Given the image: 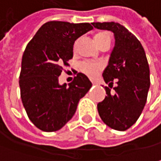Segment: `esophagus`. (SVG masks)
<instances>
[{"mask_svg":"<svg viewBox=\"0 0 161 161\" xmlns=\"http://www.w3.org/2000/svg\"><path fill=\"white\" fill-rule=\"evenodd\" d=\"M92 84H93V85H96V83H95V82H92Z\"/></svg>","mask_w":161,"mask_h":161,"instance_id":"34e87169","label":"esophagus"}]
</instances>
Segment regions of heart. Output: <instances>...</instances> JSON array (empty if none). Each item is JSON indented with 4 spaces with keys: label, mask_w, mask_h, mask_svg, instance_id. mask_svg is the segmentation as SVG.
<instances>
[{
    "label": "heart",
    "mask_w": 161,
    "mask_h": 161,
    "mask_svg": "<svg viewBox=\"0 0 161 161\" xmlns=\"http://www.w3.org/2000/svg\"><path fill=\"white\" fill-rule=\"evenodd\" d=\"M107 40L111 41V36L108 33H99L96 34V36H95V42L98 46ZM75 48V44L74 45V49ZM102 68H103V65L99 63L85 61L82 62L80 64V71L90 78L96 77L99 74V72L102 70Z\"/></svg>",
    "instance_id": "1"
}]
</instances>
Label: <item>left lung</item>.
Masks as SVG:
<instances>
[{
	"label": "left lung",
	"instance_id": "8db88e82",
	"mask_svg": "<svg viewBox=\"0 0 161 161\" xmlns=\"http://www.w3.org/2000/svg\"><path fill=\"white\" fill-rule=\"evenodd\" d=\"M101 30L114 33L116 44L108 67L103 73L107 96L97 104L103 122L115 130L125 131L133 126L146 105L150 86L146 53L137 38L118 23H92ZM117 86L112 92L114 82Z\"/></svg>",
	"mask_w": 161,
	"mask_h": 161
}]
</instances>
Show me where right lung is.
Instances as JSON below:
<instances>
[{"mask_svg":"<svg viewBox=\"0 0 161 161\" xmlns=\"http://www.w3.org/2000/svg\"><path fill=\"white\" fill-rule=\"evenodd\" d=\"M93 29L88 23L51 21L42 25L28 43L19 76L21 98L29 119L45 132L61 129L75 115L79 100L92 86L78 73L69 86L58 84L64 66H69L75 41Z\"/></svg>","mask_w":161,"mask_h":161,"instance_id":"add662e5","label":"right lung"}]
</instances>
